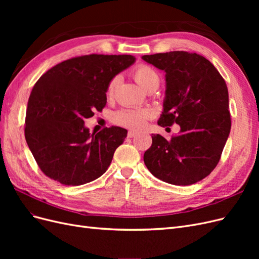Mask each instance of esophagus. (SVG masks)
I'll return each instance as SVG.
<instances>
[{"label": "esophagus", "instance_id": "34e87169", "mask_svg": "<svg viewBox=\"0 0 259 259\" xmlns=\"http://www.w3.org/2000/svg\"><path fill=\"white\" fill-rule=\"evenodd\" d=\"M137 134H138V133L135 132V131H130V132L127 133V137H128V138H133V137H135Z\"/></svg>", "mask_w": 259, "mask_h": 259}]
</instances>
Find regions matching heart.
Wrapping results in <instances>:
<instances>
[{"mask_svg": "<svg viewBox=\"0 0 259 259\" xmlns=\"http://www.w3.org/2000/svg\"><path fill=\"white\" fill-rule=\"evenodd\" d=\"M133 77H134L137 84L144 91H149L151 89H158L160 85V75L155 70L147 65H140L133 70ZM120 81L119 76H114L113 79L109 82L107 89V95L111 96L114 93L117 83ZM153 115V111L151 109H142V110H134V109H123L114 113L113 121L131 128H142L145 126L147 120L150 119Z\"/></svg>", "mask_w": 259, "mask_h": 259, "instance_id": "obj_1", "label": "heart"}]
</instances>
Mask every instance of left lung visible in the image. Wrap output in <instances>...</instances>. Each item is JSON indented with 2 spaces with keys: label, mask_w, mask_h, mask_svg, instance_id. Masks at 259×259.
Returning <instances> with one entry per match:
<instances>
[{
  "label": "left lung",
  "mask_w": 259,
  "mask_h": 259,
  "mask_svg": "<svg viewBox=\"0 0 259 259\" xmlns=\"http://www.w3.org/2000/svg\"><path fill=\"white\" fill-rule=\"evenodd\" d=\"M165 72V97L160 126H180L166 140L152 135L144 154L150 173L163 182L188 186L210 174L230 134L228 89L209 60L188 52H168L142 57Z\"/></svg>",
  "instance_id": "left-lung-1"
}]
</instances>
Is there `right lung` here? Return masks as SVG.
<instances>
[{
	"instance_id": "obj_1",
	"label": "right lung",
	"mask_w": 259,
	"mask_h": 259,
	"mask_svg": "<svg viewBox=\"0 0 259 259\" xmlns=\"http://www.w3.org/2000/svg\"><path fill=\"white\" fill-rule=\"evenodd\" d=\"M135 60L132 55H85L60 62L38 79L28 101L25 137L46 176L80 186L108 169L127 131L111 126L91 134L84 119L103 110L109 82Z\"/></svg>"
}]
</instances>
